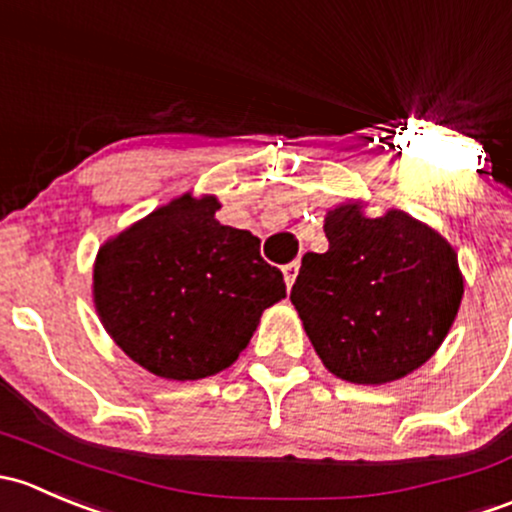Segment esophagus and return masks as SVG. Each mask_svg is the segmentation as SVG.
<instances>
[{
    "mask_svg": "<svg viewBox=\"0 0 512 512\" xmlns=\"http://www.w3.org/2000/svg\"><path fill=\"white\" fill-rule=\"evenodd\" d=\"M298 268H300L298 261L286 263V266H283V276H286V286L288 288H291L293 283H295V276H298Z\"/></svg>",
    "mask_w": 512,
    "mask_h": 512,
    "instance_id": "esophagus-1",
    "label": "esophagus"
}]
</instances>
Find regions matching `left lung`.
<instances>
[{
	"label": "left lung",
	"instance_id": "8db88e82",
	"mask_svg": "<svg viewBox=\"0 0 512 512\" xmlns=\"http://www.w3.org/2000/svg\"><path fill=\"white\" fill-rule=\"evenodd\" d=\"M325 254H305L291 300L323 365L355 384H384L424 365L449 333L463 295L446 239L392 209L357 204L325 217Z\"/></svg>",
	"mask_w": 512,
	"mask_h": 512
}]
</instances>
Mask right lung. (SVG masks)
I'll list each match as a JSON object with an SVG mask.
<instances>
[{
  "instance_id": "1",
  "label": "right lung",
  "mask_w": 512,
  "mask_h": 512,
  "mask_svg": "<svg viewBox=\"0 0 512 512\" xmlns=\"http://www.w3.org/2000/svg\"><path fill=\"white\" fill-rule=\"evenodd\" d=\"M189 194L98 251L93 298L115 345L165 379H202L239 357L266 308L286 295L251 231L214 219Z\"/></svg>"
}]
</instances>
